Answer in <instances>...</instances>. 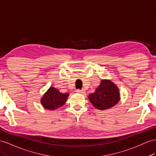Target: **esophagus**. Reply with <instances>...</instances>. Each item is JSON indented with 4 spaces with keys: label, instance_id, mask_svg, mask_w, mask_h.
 <instances>
[{
    "label": "esophagus",
    "instance_id": "obj_1",
    "mask_svg": "<svg viewBox=\"0 0 156 156\" xmlns=\"http://www.w3.org/2000/svg\"><path fill=\"white\" fill-rule=\"evenodd\" d=\"M76 92H77V93H79V94H85L86 91H85L84 90H76Z\"/></svg>",
    "mask_w": 156,
    "mask_h": 156
}]
</instances>
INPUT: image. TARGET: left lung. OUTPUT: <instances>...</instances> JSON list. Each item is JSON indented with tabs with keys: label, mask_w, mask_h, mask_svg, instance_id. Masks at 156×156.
I'll return each mask as SVG.
<instances>
[{
	"label": "left lung",
	"mask_w": 156,
	"mask_h": 156,
	"mask_svg": "<svg viewBox=\"0 0 156 156\" xmlns=\"http://www.w3.org/2000/svg\"><path fill=\"white\" fill-rule=\"evenodd\" d=\"M119 89L111 80H101L100 84L94 93L88 95L91 104L99 110L109 109L120 101Z\"/></svg>",
	"instance_id": "8db88e82"
}]
</instances>
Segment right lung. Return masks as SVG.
I'll return each mask as SVG.
<instances>
[{
	"label": "right lung",
	"instance_id": "right-lung-1",
	"mask_svg": "<svg viewBox=\"0 0 156 156\" xmlns=\"http://www.w3.org/2000/svg\"><path fill=\"white\" fill-rule=\"evenodd\" d=\"M69 94L61 93L54 87H50L41 99V104L44 109L48 110L57 109L65 105Z\"/></svg>",
	"mask_w": 156,
	"mask_h": 156
}]
</instances>
